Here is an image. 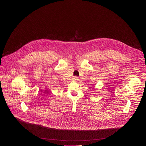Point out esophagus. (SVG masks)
Here are the masks:
<instances>
[{"label": "esophagus", "instance_id": "esophagus-1", "mask_svg": "<svg viewBox=\"0 0 146 146\" xmlns=\"http://www.w3.org/2000/svg\"><path fill=\"white\" fill-rule=\"evenodd\" d=\"M73 80H76V81L78 80V77H77V76H74V77H73Z\"/></svg>", "mask_w": 146, "mask_h": 146}]
</instances>
